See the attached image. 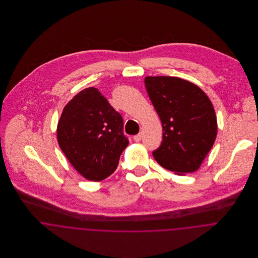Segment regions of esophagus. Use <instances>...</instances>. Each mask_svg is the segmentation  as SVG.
<instances>
[{
  "instance_id": "esophagus-1",
  "label": "esophagus",
  "mask_w": 258,
  "mask_h": 258,
  "mask_svg": "<svg viewBox=\"0 0 258 258\" xmlns=\"http://www.w3.org/2000/svg\"><path fill=\"white\" fill-rule=\"evenodd\" d=\"M142 132L141 133H138L137 135H135L134 137H133V139H134V141H136V142H139V141H141V139H142Z\"/></svg>"
}]
</instances>
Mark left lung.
Returning a JSON list of instances; mask_svg holds the SVG:
<instances>
[{
    "mask_svg": "<svg viewBox=\"0 0 258 258\" xmlns=\"http://www.w3.org/2000/svg\"><path fill=\"white\" fill-rule=\"evenodd\" d=\"M148 95L163 126V141L153 151L165 169L197 171L213 147L218 131L214 106L196 84L179 77L148 76Z\"/></svg>",
    "mask_w": 258,
    "mask_h": 258,
    "instance_id": "8db88e82",
    "label": "left lung"
}]
</instances>
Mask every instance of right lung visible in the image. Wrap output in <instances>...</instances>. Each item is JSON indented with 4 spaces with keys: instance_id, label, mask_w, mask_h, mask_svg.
<instances>
[{
    "instance_id": "add662e5",
    "label": "right lung",
    "mask_w": 258,
    "mask_h": 258,
    "mask_svg": "<svg viewBox=\"0 0 258 258\" xmlns=\"http://www.w3.org/2000/svg\"><path fill=\"white\" fill-rule=\"evenodd\" d=\"M123 118L97 88L80 91L67 104L57 125V141L85 179L102 181L116 170L129 140Z\"/></svg>"
}]
</instances>
